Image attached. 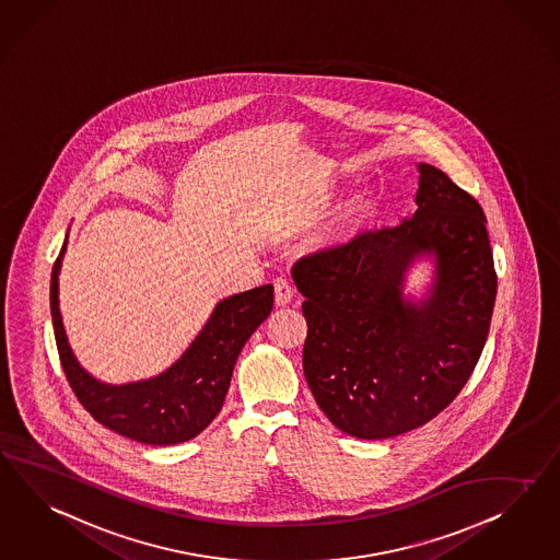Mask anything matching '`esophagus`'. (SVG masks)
Wrapping results in <instances>:
<instances>
[{"mask_svg": "<svg viewBox=\"0 0 560 560\" xmlns=\"http://www.w3.org/2000/svg\"><path fill=\"white\" fill-rule=\"evenodd\" d=\"M293 300V288H291V283H289L285 277H277L275 279V303L279 305V307H283V305H288Z\"/></svg>", "mask_w": 560, "mask_h": 560, "instance_id": "1", "label": "esophagus"}]
</instances>
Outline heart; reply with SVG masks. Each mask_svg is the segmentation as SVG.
<instances>
[{
    "label": "heart",
    "instance_id": "b5f03b06",
    "mask_svg": "<svg viewBox=\"0 0 560 560\" xmlns=\"http://www.w3.org/2000/svg\"><path fill=\"white\" fill-rule=\"evenodd\" d=\"M371 210H373V196L364 189L354 191L336 213V218H334L330 228L326 230V236L322 238V242L334 244V242L345 241L357 228L363 224Z\"/></svg>",
    "mask_w": 560,
    "mask_h": 560
}]
</instances>
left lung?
<instances>
[{
    "instance_id": "8db88e82",
    "label": "left lung",
    "mask_w": 560,
    "mask_h": 560,
    "mask_svg": "<svg viewBox=\"0 0 560 560\" xmlns=\"http://www.w3.org/2000/svg\"><path fill=\"white\" fill-rule=\"evenodd\" d=\"M418 210L293 265L305 302L303 373L348 436L383 440L439 416L483 352L498 293L487 218L446 173L418 163ZM423 257L433 277L405 293Z\"/></svg>"
}]
</instances>
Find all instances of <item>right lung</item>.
Listing matches in <instances>:
<instances>
[{
	"label": "right lung",
	"instance_id": "obj_1",
	"mask_svg": "<svg viewBox=\"0 0 560 560\" xmlns=\"http://www.w3.org/2000/svg\"><path fill=\"white\" fill-rule=\"evenodd\" d=\"M67 241L50 275V314L62 371L81 406L112 432L151 446L196 439L220 413L242 347L272 310V285L215 303L212 316L182 357L161 375L109 385L90 375L69 347L59 310V275Z\"/></svg>",
	"mask_w": 560,
	"mask_h": 560
}]
</instances>
